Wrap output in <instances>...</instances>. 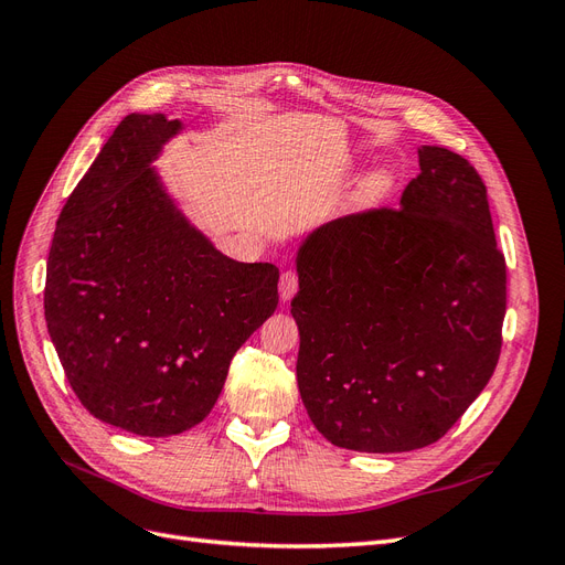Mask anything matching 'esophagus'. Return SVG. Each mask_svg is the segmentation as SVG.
Here are the masks:
<instances>
[{
  "label": "esophagus",
  "instance_id": "1",
  "mask_svg": "<svg viewBox=\"0 0 565 565\" xmlns=\"http://www.w3.org/2000/svg\"><path fill=\"white\" fill-rule=\"evenodd\" d=\"M297 287H299L297 273H295V270H285L282 276H280V282H278L280 299H282V301H289V299H292V297H295V292H297Z\"/></svg>",
  "mask_w": 565,
  "mask_h": 565
}]
</instances>
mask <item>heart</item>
I'll list each match as a JSON object with an SVG mask.
<instances>
[{
  "instance_id": "heart-1",
  "label": "heart",
  "mask_w": 565,
  "mask_h": 565,
  "mask_svg": "<svg viewBox=\"0 0 565 565\" xmlns=\"http://www.w3.org/2000/svg\"><path fill=\"white\" fill-rule=\"evenodd\" d=\"M388 191H391V177L384 172H377L361 183V188L355 191L353 204L358 210H372L388 195Z\"/></svg>"
}]
</instances>
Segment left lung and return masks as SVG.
<instances>
[{
	"label": "left lung",
	"mask_w": 565,
	"mask_h": 565,
	"mask_svg": "<svg viewBox=\"0 0 565 565\" xmlns=\"http://www.w3.org/2000/svg\"><path fill=\"white\" fill-rule=\"evenodd\" d=\"M297 273L299 393L334 446H431L490 382L507 264L486 183L457 152L422 146L401 207L320 226L299 247Z\"/></svg>",
	"instance_id": "8db88e82"
}]
</instances>
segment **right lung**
Returning a JSON list of instances; mask_svg holds the SVG:
<instances>
[{
	"label": "right lung",
	"mask_w": 565,
	"mask_h": 565,
	"mask_svg": "<svg viewBox=\"0 0 565 565\" xmlns=\"http://www.w3.org/2000/svg\"><path fill=\"white\" fill-rule=\"evenodd\" d=\"M181 131L131 113L67 198L51 241L44 318L89 413L136 436L200 424L235 351L278 306L280 273L221 254L150 162Z\"/></svg>",
	"instance_id": "right-lung-1"
}]
</instances>
